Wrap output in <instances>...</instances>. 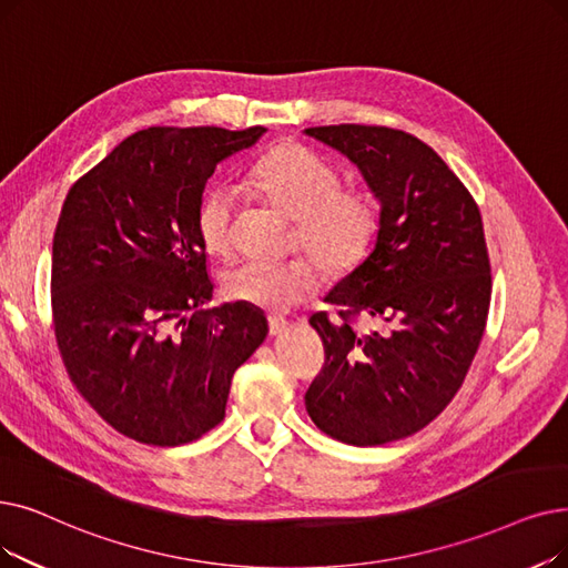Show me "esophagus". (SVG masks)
<instances>
[{
  "label": "esophagus",
  "mask_w": 568,
  "mask_h": 568,
  "mask_svg": "<svg viewBox=\"0 0 568 568\" xmlns=\"http://www.w3.org/2000/svg\"><path fill=\"white\" fill-rule=\"evenodd\" d=\"M287 327V320L281 317V315H268V334L271 336H278L283 334Z\"/></svg>",
  "instance_id": "34e87169"
}]
</instances>
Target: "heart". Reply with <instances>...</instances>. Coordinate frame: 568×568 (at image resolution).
Listing matches in <instances>:
<instances>
[{
	"instance_id": "obj_1",
	"label": "heart",
	"mask_w": 568,
	"mask_h": 568,
	"mask_svg": "<svg viewBox=\"0 0 568 568\" xmlns=\"http://www.w3.org/2000/svg\"><path fill=\"white\" fill-rule=\"evenodd\" d=\"M253 183L297 220L300 243L329 274L353 268L374 239L378 217L359 190L341 187L338 171L300 143H285L266 153L253 169ZM239 190L211 183L196 202L194 227L204 248L215 257L232 253V230ZM317 268L306 257L245 260L225 271V297L262 311L283 313L313 297Z\"/></svg>"
}]
</instances>
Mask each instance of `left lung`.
<instances>
[{
    "label": "left lung",
    "mask_w": 568,
    "mask_h": 568,
    "mask_svg": "<svg viewBox=\"0 0 568 568\" xmlns=\"http://www.w3.org/2000/svg\"><path fill=\"white\" fill-rule=\"evenodd\" d=\"M308 136L348 158L381 204L374 251L313 313L325 366L306 392L320 432L383 446L427 427L480 345L491 274L474 196L427 143L392 128L327 125ZM357 316L375 327L355 333Z\"/></svg>",
    "instance_id": "obj_1"
}]
</instances>
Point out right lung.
I'll return each mask as SVG.
<instances>
[{
	"label": "right lung",
	"instance_id": "add662e5",
	"mask_svg": "<svg viewBox=\"0 0 568 568\" xmlns=\"http://www.w3.org/2000/svg\"><path fill=\"white\" fill-rule=\"evenodd\" d=\"M264 128H151L71 185L53 236V323L67 374L120 434L181 446L225 417L236 368L266 338L260 308H206L196 202Z\"/></svg>",
	"mask_w": 568,
	"mask_h": 568
}]
</instances>
